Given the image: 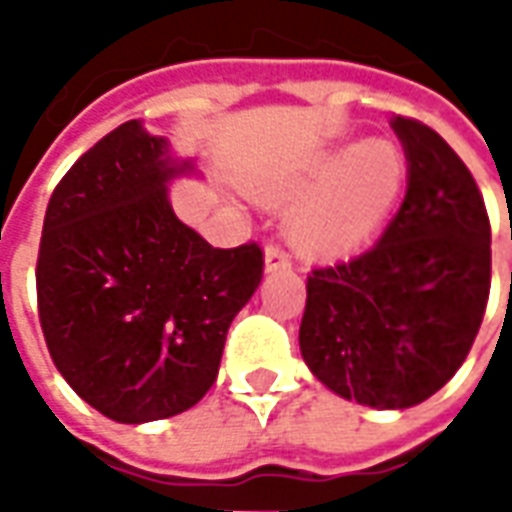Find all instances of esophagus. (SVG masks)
<instances>
[{
  "mask_svg": "<svg viewBox=\"0 0 512 512\" xmlns=\"http://www.w3.org/2000/svg\"><path fill=\"white\" fill-rule=\"evenodd\" d=\"M266 271H290L288 255L279 246H266Z\"/></svg>",
  "mask_w": 512,
  "mask_h": 512,
  "instance_id": "34e87169",
  "label": "esophagus"
}]
</instances>
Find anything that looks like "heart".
Returning a JSON list of instances; mask_svg holds the SVG:
<instances>
[{"label": "heart", "instance_id": "b5f03b06", "mask_svg": "<svg viewBox=\"0 0 512 512\" xmlns=\"http://www.w3.org/2000/svg\"><path fill=\"white\" fill-rule=\"evenodd\" d=\"M406 156L389 139L334 147L310 167L257 189L268 205L301 200L288 219V244L304 260H340L365 249L406 186Z\"/></svg>", "mask_w": 512, "mask_h": 512}]
</instances>
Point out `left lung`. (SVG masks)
<instances>
[{
	"mask_svg": "<svg viewBox=\"0 0 512 512\" xmlns=\"http://www.w3.org/2000/svg\"><path fill=\"white\" fill-rule=\"evenodd\" d=\"M406 197L373 249L312 268L299 345L323 386L373 408H411L463 365L491 290V224L458 153L411 117L392 120ZM512 238V233H510Z\"/></svg>",
	"mask_w": 512,
	"mask_h": 512,
	"instance_id": "obj_1",
	"label": "left lung"
}]
</instances>
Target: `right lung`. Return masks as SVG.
I'll list each match as a JSON object with an SVG mask.
<instances>
[{
    "label": "right lung",
    "mask_w": 512,
    "mask_h": 512,
    "mask_svg": "<svg viewBox=\"0 0 512 512\" xmlns=\"http://www.w3.org/2000/svg\"><path fill=\"white\" fill-rule=\"evenodd\" d=\"M191 169L128 120L65 172L46 208L35 268L43 337L73 392L115 422L200 403L263 279L260 246L213 249L175 216L167 183Z\"/></svg>",
    "instance_id": "obj_1"
}]
</instances>
